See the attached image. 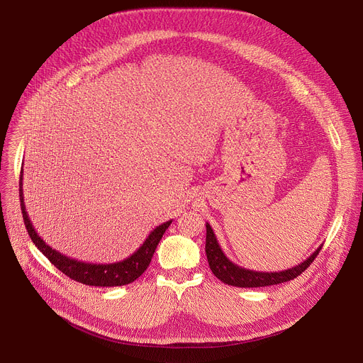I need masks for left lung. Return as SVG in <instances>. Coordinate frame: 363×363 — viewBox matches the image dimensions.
Instances as JSON below:
<instances>
[{
  "mask_svg": "<svg viewBox=\"0 0 363 363\" xmlns=\"http://www.w3.org/2000/svg\"><path fill=\"white\" fill-rule=\"evenodd\" d=\"M205 227H206L205 252H206V258H208L210 269L213 270L214 276L220 279L223 283L228 286H235V287H264V286H273V284L290 281L297 276H300L310 264H312L316 255L322 250V245L318 247L316 251L313 254H310V257H307L303 263L283 272H266V273L255 272V270L240 267L238 264L233 263L221 250L211 225L206 223Z\"/></svg>",
  "mask_w": 363,
  "mask_h": 363,
  "instance_id": "obj_1",
  "label": "left lung"
}]
</instances>
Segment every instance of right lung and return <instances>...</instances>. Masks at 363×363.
<instances>
[{
    "instance_id": "1",
    "label": "right lung",
    "mask_w": 363,
    "mask_h": 363,
    "mask_svg": "<svg viewBox=\"0 0 363 363\" xmlns=\"http://www.w3.org/2000/svg\"><path fill=\"white\" fill-rule=\"evenodd\" d=\"M20 201H21V213H23L26 228L28 231L31 241L35 244V247L48 258L50 263L55 264V267H57L62 273H65L72 280H76L86 286L116 287V286H125L135 281L147 269L152 260V255L155 250H157V245L160 244L164 233L172 223V220H169L158 225L157 228H153L147 235V238L143 241V244L132 255L123 258V260L116 263H109V264H101V263L94 264V263L79 262L76 258H70L62 254L53 247H50L37 234L26 211L24 192H23V171L20 177Z\"/></svg>"
}]
</instances>
